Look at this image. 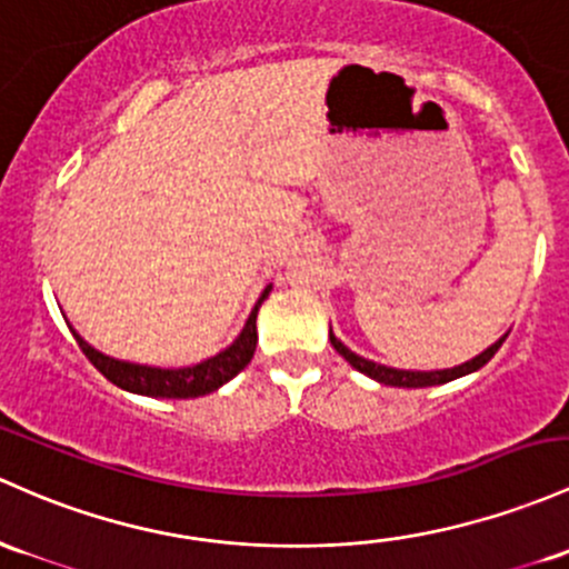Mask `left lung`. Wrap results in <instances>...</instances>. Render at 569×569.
<instances>
[{"label":"left lung","mask_w":569,"mask_h":569,"mask_svg":"<svg viewBox=\"0 0 569 569\" xmlns=\"http://www.w3.org/2000/svg\"><path fill=\"white\" fill-rule=\"evenodd\" d=\"M508 337V335H505ZM505 337H499L495 346L486 348L483 353H478L476 359L465 361V365L459 367H451V370H435V372H416V370H395V367H386V365H376V361L370 359H361L359 353H353L351 348L342 346L337 337L329 332V340H332L335 351L342 356V359L348 361V365L356 367L359 372H365V376H370L372 380H378V383L383 386H397V389H423V386H440V383H448V380H457L461 376H470V372L480 370V367L486 365V361L491 359L499 351V346L505 342Z\"/></svg>","instance_id":"left-lung-1"}]
</instances>
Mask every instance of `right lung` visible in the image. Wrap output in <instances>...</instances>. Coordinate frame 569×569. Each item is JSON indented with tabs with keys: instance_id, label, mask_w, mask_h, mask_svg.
<instances>
[{
	"instance_id": "obj_1",
	"label": "right lung",
	"mask_w": 569,
	"mask_h": 569,
	"mask_svg": "<svg viewBox=\"0 0 569 569\" xmlns=\"http://www.w3.org/2000/svg\"><path fill=\"white\" fill-rule=\"evenodd\" d=\"M272 286H267L261 291L259 302L253 305L251 316H248L246 327L229 348H223L221 353H216L213 359H204L193 367H180V370H161V367H148V365H132V361H118L112 356H104L93 351L89 342L83 340L72 329L74 340H78L80 351L86 353V359L102 372L110 383H116L118 389L132 391V395H146V397H161V399H191L202 397L216 391L218 386H223L227 380H232L248 361L253 359L256 351V313H259L261 302L270 295Z\"/></svg>"
}]
</instances>
